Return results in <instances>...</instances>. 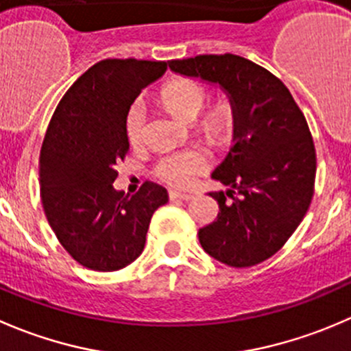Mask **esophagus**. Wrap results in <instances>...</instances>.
Returning a JSON list of instances; mask_svg holds the SVG:
<instances>
[{
    "label": "esophagus",
    "mask_w": 351,
    "mask_h": 351,
    "mask_svg": "<svg viewBox=\"0 0 351 351\" xmlns=\"http://www.w3.org/2000/svg\"><path fill=\"white\" fill-rule=\"evenodd\" d=\"M169 199H171V200H192L193 195H192V193L175 192V190H171V192H169Z\"/></svg>",
    "instance_id": "1"
}]
</instances>
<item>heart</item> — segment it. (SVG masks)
I'll use <instances>...</instances> for the list:
<instances>
[{
    "instance_id": "obj_1",
    "label": "heart",
    "mask_w": 351,
    "mask_h": 351,
    "mask_svg": "<svg viewBox=\"0 0 351 351\" xmlns=\"http://www.w3.org/2000/svg\"><path fill=\"white\" fill-rule=\"evenodd\" d=\"M207 101V90L199 82L190 80V78H176L166 84L161 90V103L166 110L185 123H192L202 113ZM230 106L226 103H217L207 111L204 118V125L210 134H219L230 123ZM128 141L132 144H138L144 138L145 127V110L141 103H135L128 110L127 121ZM207 168V158L197 149L189 151L171 152L159 159L156 166V175L162 182L169 183L173 186H186L193 180L197 173L204 171Z\"/></svg>"
}]
</instances>
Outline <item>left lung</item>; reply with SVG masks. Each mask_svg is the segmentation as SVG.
<instances>
[{
  "mask_svg": "<svg viewBox=\"0 0 351 351\" xmlns=\"http://www.w3.org/2000/svg\"><path fill=\"white\" fill-rule=\"evenodd\" d=\"M169 68L219 85L230 99L233 145L210 175L228 189L209 193L219 214L200 228L199 241L226 266H255L287 243L314 195L315 149L304 113L280 78L237 54L173 60Z\"/></svg>",
  "mask_w": 351,
  "mask_h": 351,
  "instance_id": "1",
  "label": "left lung"
}]
</instances>
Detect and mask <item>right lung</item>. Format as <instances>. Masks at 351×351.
<instances>
[{"label":"right lung","mask_w":351,"mask_h":351,"mask_svg":"<svg viewBox=\"0 0 351 351\" xmlns=\"http://www.w3.org/2000/svg\"><path fill=\"white\" fill-rule=\"evenodd\" d=\"M166 61L103 60L77 78L58 104L40 149V199L64 250L93 271H118L142 254L165 186L145 182L135 195L113 186L128 152L125 121Z\"/></svg>","instance_id":"obj_1"}]
</instances>
